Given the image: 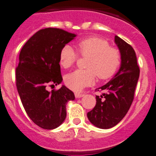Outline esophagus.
Returning <instances> with one entry per match:
<instances>
[{"label":"esophagus","instance_id":"34e87169","mask_svg":"<svg viewBox=\"0 0 156 156\" xmlns=\"http://www.w3.org/2000/svg\"><path fill=\"white\" fill-rule=\"evenodd\" d=\"M83 94H80V93H75V97L76 98H80L82 97H83Z\"/></svg>","mask_w":156,"mask_h":156}]
</instances>
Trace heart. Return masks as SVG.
I'll return each instance as SVG.
<instances>
[{"instance_id":"1","label":"heart","mask_w":156,"mask_h":156,"mask_svg":"<svg viewBox=\"0 0 156 156\" xmlns=\"http://www.w3.org/2000/svg\"><path fill=\"white\" fill-rule=\"evenodd\" d=\"M76 49L81 56L90 58L86 64L87 69H76L66 76V85L74 91H80L92 85L96 76L101 80L109 79L114 75L121 64L119 49L111 46L107 40L98 37L80 40L76 43ZM78 57V53L70 45H66L59 52V63L64 69L70 68L76 63Z\"/></svg>"}]
</instances>
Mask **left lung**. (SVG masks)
I'll list each match as a JSON object with an SVG mask.
<instances>
[{
  "label": "left lung",
  "mask_w": 156,
  "mask_h": 156,
  "mask_svg": "<svg viewBox=\"0 0 156 156\" xmlns=\"http://www.w3.org/2000/svg\"><path fill=\"white\" fill-rule=\"evenodd\" d=\"M121 55L119 71L111 80L96 91L104 92L96 96V105L87 113L89 121L99 128L108 129L118 125L126 115L133 102L140 69L135 50L118 36L114 37Z\"/></svg>",
  "instance_id": "obj_1"
}]
</instances>
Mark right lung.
Returning <instances> with one entry per match:
<instances>
[{"instance_id": "1", "label": "right lung", "mask_w": 156, "mask_h": 156, "mask_svg": "<svg viewBox=\"0 0 156 156\" xmlns=\"http://www.w3.org/2000/svg\"><path fill=\"white\" fill-rule=\"evenodd\" d=\"M75 37L59 28H44L34 34L20 52L15 72L18 94L30 119L43 129L59 126L66 117V104L75 99L65 86L47 90V87L62 82L59 52Z\"/></svg>"}]
</instances>
